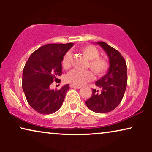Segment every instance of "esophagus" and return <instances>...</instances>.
Segmentation results:
<instances>
[{
  "mask_svg": "<svg viewBox=\"0 0 152 152\" xmlns=\"http://www.w3.org/2000/svg\"><path fill=\"white\" fill-rule=\"evenodd\" d=\"M70 88H77V89L81 88V86H75V85H73V84H70Z\"/></svg>",
  "mask_w": 152,
  "mask_h": 152,
  "instance_id": "1",
  "label": "esophagus"
}]
</instances>
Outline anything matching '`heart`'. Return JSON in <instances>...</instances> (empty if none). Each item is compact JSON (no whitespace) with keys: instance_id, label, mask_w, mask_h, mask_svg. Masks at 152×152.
I'll use <instances>...</instances> for the list:
<instances>
[{"instance_id":"b5f03b06","label":"heart","mask_w":152,"mask_h":152,"mask_svg":"<svg viewBox=\"0 0 152 152\" xmlns=\"http://www.w3.org/2000/svg\"><path fill=\"white\" fill-rule=\"evenodd\" d=\"M81 52L87 59L88 63L86 68H91L96 76L104 75L109 69V62L104 57H99V52L94 45H85L81 48ZM72 55L70 52H67L62 58L61 65L64 69L67 70L71 66ZM93 76L90 70H72L66 77V82L75 86H82L93 80Z\"/></svg>"}]
</instances>
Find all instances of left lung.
I'll use <instances>...</instances> for the list:
<instances>
[{
  "label": "left lung",
  "mask_w": 152,
  "mask_h": 152,
  "mask_svg": "<svg viewBox=\"0 0 152 152\" xmlns=\"http://www.w3.org/2000/svg\"><path fill=\"white\" fill-rule=\"evenodd\" d=\"M109 58V71L95 82L99 88L92 89L91 97L86 104L91 111L98 113H108L119 105L123 98L127 84L126 64L121 54L103 41H97Z\"/></svg>",
  "instance_id": "8db88e82"
}]
</instances>
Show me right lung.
<instances>
[{
	"instance_id": "1",
	"label": "right lung",
	"mask_w": 152,
	"mask_h": 152,
	"mask_svg": "<svg viewBox=\"0 0 152 152\" xmlns=\"http://www.w3.org/2000/svg\"><path fill=\"white\" fill-rule=\"evenodd\" d=\"M72 43H51L32 53L23 71L22 87L29 104L41 114H51L61 107L69 84L59 90H50V85L62 74L61 61Z\"/></svg>"
}]
</instances>
